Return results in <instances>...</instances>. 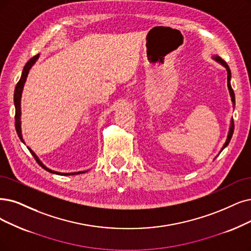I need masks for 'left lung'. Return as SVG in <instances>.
I'll list each match as a JSON object with an SVG mask.
<instances>
[{"label":"left lung","mask_w":251,"mask_h":251,"mask_svg":"<svg viewBox=\"0 0 251 251\" xmlns=\"http://www.w3.org/2000/svg\"><path fill=\"white\" fill-rule=\"evenodd\" d=\"M212 59H213V61H215L216 63L222 65L223 67H225L226 70V72H227V88H228V93H229V96H230V100H232L233 106L235 107V94H234V91H233L232 86H230V77H232V74H230V70H229L228 66L226 65V63L225 61H223V59L220 58L218 55H213V56H212ZM233 133H234V120H233V118H232V119H230V123H229V128H228V133H227L226 140V142H225L224 146L222 147V149H220L219 153L222 152L223 150L228 145V143H229V141H230V139H232ZM219 153H218V154H219Z\"/></svg>","instance_id":"obj_1"}]
</instances>
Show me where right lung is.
Wrapping results in <instances>:
<instances>
[{
	"mask_svg": "<svg viewBox=\"0 0 251 251\" xmlns=\"http://www.w3.org/2000/svg\"><path fill=\"white\" fill-rule=\"evenodd\" d=\"M40 54H37L35 55L34 57H32L29 61L25 64L24 70H23V73H22V77L21 79H19L18 83L16 84V87H15V91H14V106H15V128H16V132H17V135L19 137V139L22 140V142L24 144L25 143V140H24V137H23V133H22V122H21V116H22V95H23V91H24V86H25V83L26 81V77L28 75V72L29 70H31V68L35 65V63L38 61ZM29 151H31V153L33 154V156L35 157V159L38 162V164L41 166L44 170H46L47 172L49 173H52V174H56V175H65V176H69V175H78V174H82V173H85L87 171H79V172H73V173H61V172H56V171H53V170L47 168L41 160H40V158L38 157V155L33 151V150L27 147Z\"/></svg>",
	"mask_w": 251,
	"mask_h": 251,
	"instance_id": "1",
	"label": "right lung"
}]
</instances>
